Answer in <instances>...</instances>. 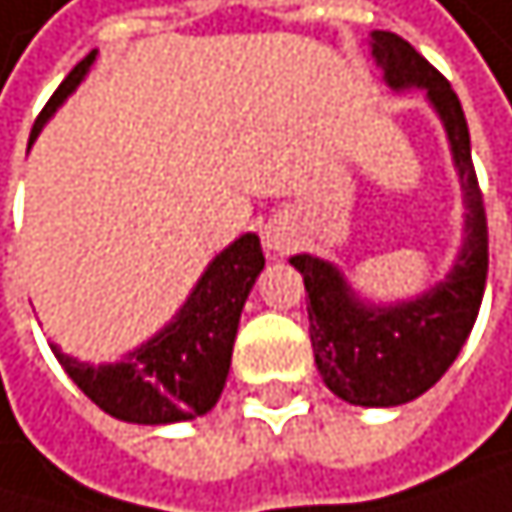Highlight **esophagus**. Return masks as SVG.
Segmentation results:
<instances>
[{
    "label": "esophagus",
    "instance_id": "1",
    "mask_svg": "<svg viewBox=\"0 0 512 512\" xmlns=\"http://www.w3.org/2000/svg\"><path fill=\"white\" fill-rule=\"evenodd\" d=\"M262 244L268 253H287L293 247V228L284 219H271L262 232Z\"/></svg>",
    "mask_w": 512,
    "mask_h": 512
}]
</instances>
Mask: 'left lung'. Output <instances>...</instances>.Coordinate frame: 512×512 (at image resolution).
<instances>
[{
	"label": "left lung",
	"mask_w": 512,
	"mask_h": 512,
	"mask_svg": "<svg viewBox=\"0 0 512 512\" xmlns=\"http://www.w3.org/2000/svg\"><path fill=\"white\" fill-rule=\"evenodd\" d=\"M369 45L388 88H424L437 109L461 176L467 238L446 280L394 305L363 302L326 259L299 253L290 265L305 277L308 332L323 385L354 406H400L437 385L470 336L489 274V225L458 94L397 33L375 30Z\"/></svg>",
	"instance_id": "8db88e82"
}]
</instances>
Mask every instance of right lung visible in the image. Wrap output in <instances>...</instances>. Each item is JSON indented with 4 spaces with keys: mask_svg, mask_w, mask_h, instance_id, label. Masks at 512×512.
Returning <instances> with one entry per match:
<instances>
[{
    "mask_svg": "<svg viewBox=\"0 0 512 512\" xmlns=\"http://www.w3.org/2000/svg\"><path fill=\"white\" fill-rule=\"evenodd\" d=\"M94 57L97 51H91L51 94L33 124L30 143L39 137L57 106L82 85ZM262 268L265 256L259 238L247 232L207 265L176 317L149 342L127 351L118 363L91 366L63 354L57 345H51V351L82 394L118 421H192L210 412L225 388L238 320Z\"/></svg>",
    "mask_w": 512,
    "mask_h": 512,
    "instance_id": "obj_1",
    "label": "right lung"
}]
</instances>
